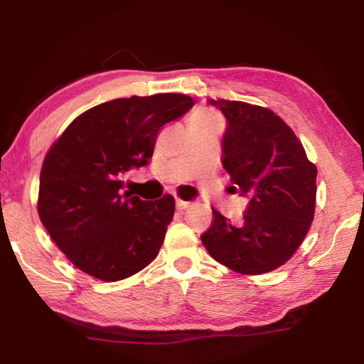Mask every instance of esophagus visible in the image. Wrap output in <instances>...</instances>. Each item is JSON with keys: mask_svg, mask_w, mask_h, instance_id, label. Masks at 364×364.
Instances as JSON below:
<instances>
[{"mask_svg": "<svg viewBox=\"0 0 364 364\" xmlns=\"http://www.w3.org/2000/svg\"><path fill=\"white\" fill-rule=\"evenodd\" d=\"M191 205V202H186V200L176 198V208L178 210H186V208Z\"/></svg>", "mask_w": 364, "mask_h": 364, "instance_id": "1", "label": "esophagus"}]
</instances>
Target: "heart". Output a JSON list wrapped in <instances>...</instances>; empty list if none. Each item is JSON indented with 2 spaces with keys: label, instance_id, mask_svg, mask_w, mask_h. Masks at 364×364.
<instances>
[{
  "label": "heart",
  "instance_id": "heart-1",
  "mask_svg": "<svg viewBox=\"0 0 364 364\" xmlns=\"http://www.w3.org/2000/svg\"><path fill=\"white\" fill-rule=\"evenodd\" d=\"M196 119H198V120H203V122H211V123H214V122H219L218 115H215V114H214V112H211V111H200V112H197V114H196Z\"/></svg>",
  "mask_w": 364,
  "mask_h": 364
}]
</instances>
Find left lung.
<instances>
[{
    "label": "left lung",
    "mask_w": 364,
    "mask_h": 364,
    "mask_svg": "<svg viewBox=\"0 0 364 364\" xmlns=\"http://www.w3.org/2000/svg\"><path fill=\"white\" fill-rule=\"evenodd\" d=\"M208 103L225 115L222 166L231 189L249 197V205L239 223L213 210L202 242L237 274L270 272L296 253L310 230L318 168L294 131L267 107L222 98Z\"/></svg>",
    "instance_id": "obj_1"
}]
</instances>
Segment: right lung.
<instances>
[{
  "label": "right lung",
  "mask_w": 364,
  "mask_h": 364,
  "mask_svg": "<svg viewBox=\"0 0 364 364\" xmlns=\"http://www.w3.org/2000/svg\"><path fill=\"white\" fill-rule=\"evenodd\" d=\"M194 103L184 94L102 103L76 117L46 153L38 218L82 272L119 282L156 258L175 200L166 194L144 202L123 191V176L149 164L161 128Z\"/></svg>",
  "instance_id": "obj_1"
}]
</instances>
